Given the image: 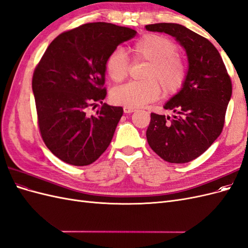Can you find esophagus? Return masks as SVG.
I'll return each instance as SVG.
<instances>
[{
	"mask_svg": "<svg viewBox=\"0 0 248 248\" xmlns=\"http://www.w3.org/2000/svg\"><path fill=\"white\" fill-rule=\"evenodd\" d=\"M124 112L125 114H131V112H133V111H136V109L134 108H128V107H124Z\"/></svg>",
	"mask_w": 248,
	"mask_h": 248,
	"instance_id": "34e87169",
	"label": "esophagus"
}]
</instances>
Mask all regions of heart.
I'll return each instance as SVG.
<instances>
[{"mask_svg":"<svg viewBox=\"0 0 248 248\" xmlns=\"http://www.w3.org/2000/svg\"><path fill=\"white\" fill-rule=\"evenodd\" d=\"M134 60L145 61L148 67L144 81H131L116 88L110 94L111 101L128 108H141L158 98L160 89L166 96L177 93L184 85L187 71L183 60L178 54L176 44L168 37L147 34L133 44ZM106 69L116 82L122 81L128 74L129 60L121 49H116L108 57Z\"/></svg>","mask_w":248,"mask_h":248,"instance_id":"heart-1","label":"heart"}]
</instances>
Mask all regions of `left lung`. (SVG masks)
Masks as SVG:
<instances>
[{
	"label": "left lung",
	"instance_id": "8db88e82",
	"mask_svg": "<svg viewBox=\"0 0 248 248\" xmlns=\"http://www.w3.org/2000/svg\"><path fill=\"white\" fill-rule=\"evenodd\" d=\"M146 29L175 37L188 58L184 85L163 107L174 115L152 112L146 132L148 144L168 162H189L220 136L232 96L231 78L218 50L205 37L170 22Z\"/></svg>",
	"mask_w": 248,
	"mask_h": 248
}]
</instances>
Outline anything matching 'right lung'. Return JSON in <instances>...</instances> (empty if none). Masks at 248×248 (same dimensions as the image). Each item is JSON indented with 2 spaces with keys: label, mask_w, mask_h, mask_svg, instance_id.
<instances>
[{
  "label": "right lung",
  "mask_w": 248,
  "mask_h": 248,
  "mask_svg": "<svg viewBox=\"0 0 248 248\" xmlns=\"http://www.w3.org/2000/svg\"><path fill=\"white\" fill-rule=\"evenodd\" d=\"M137 31L108 22H90L60 34L36 66L32 89L40 134L50 152L77 167L93 163L109 146L123 115L121 107L103 103L106 62L119 44Z\"/></svg>",
  "instance_id": "add662e5"
}]
</instances>
